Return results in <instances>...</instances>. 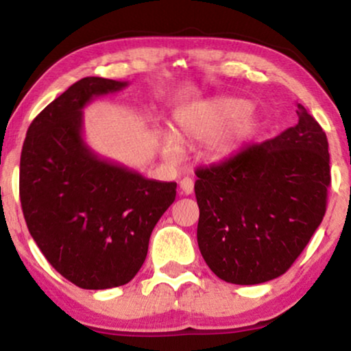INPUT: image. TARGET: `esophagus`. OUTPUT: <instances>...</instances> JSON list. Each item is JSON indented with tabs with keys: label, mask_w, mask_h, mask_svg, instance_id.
I'll use <instances>...</instances> for the list:
<instances>
[{
	"label": "esophagus",
	"mask_w": 351,
	"mask_h": 351,
	"mask_svg": "<svg viewBox=\"0 0 351 351\" xmlns=\"http://www.w3.org/2000/svg\"><path fill=\"white\" fill-rule=\"evenodd\" d=\"M195 189V182L190 177H185V179L180 180V193L182 195H191Z\"/></svg>",
	"instance_id": "34e87169"
}]
</instances>
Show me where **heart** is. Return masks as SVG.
<instances>
[{
	"label": "heart",
	"mask_w": 351,
	"mask_h": 351,
	"mask_svg": "<svg viewBox=\"0 0 351 351\" xmlns=\"http://www.w3.org/2000/svg\"><path fill=\"white\" fill-rule=\"evenodd\" d=\"M256 129V119L244 100L217 97L191 105L176 118L174 137L162 136L160 148L166 160L174 161L180 155V143L204 142L216 136L209 147L213 160L232 155L243 145Z\"/></svg>",
	"instance_id": "obj_1"
}]
</instances>
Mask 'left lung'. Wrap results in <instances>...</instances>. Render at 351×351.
Listing matches in <instances>:
<instances>
[{
  "mask_svg": "<svg viewBox=\"0 0 351 351\" xmlns=\"http://www.w3.org/2000/svg\"><path fill=\"white\" fill-rule=\"evenodd\" d=\"M299 123L196 171L198 246L208 267L233 285H261L289 270L328 203V137L297 104Z\"/></svg>",
  "mask_w": 351,
  "mask_h": 351,
  "instance_id": "1",
  "label": "left lung"
}]
</instances>
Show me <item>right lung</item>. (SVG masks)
Masks as SVG:
<instances>
[{"instance_id": "obj_1", "label": "right lung", "mask_w": 351, "mask_h": 351, "mask_svg": "<svg viewBox=\"0 0 351 351\" xmlns=\"http://www.w3.org/2000/svg\"><path fill=\"white\" fill-rule=\"evenodd\" d=\"M128 83L88 76L33 119L21 155V203L47 262L83 289L132 280L145 262L176 182L150 180L95 155L83 138V108Z\"/></svg>"}]
</instances>
